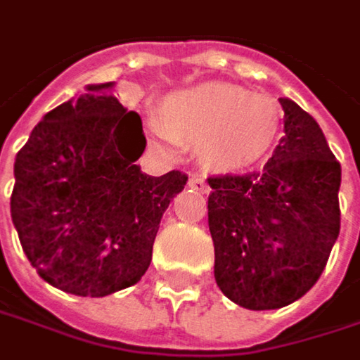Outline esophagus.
I'll return each mask as SVG.
<instances>
[{"instance_id":"1","label":"esophagus","mask_w":360,"mask_h":360,"mask_svg":"<svg viewBox=\"0 0 360 360\" xmlns=\"http://www.w3.org/2000/svg\"><path fill=\"white\" fill-rule=\"evenodd\" d=\"M189 187L199 191V193H210V185H207L205 177H201V175H193V177L189 179Z\"/></svg>"}]
</instances>
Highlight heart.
Wrapping results in <instances>:
<instances>
[{
	"mask_svg": "<svg viewBox=\"0 0 360 360\" xmlns=\"http://www.w3.org/2000/svg\"><path fill=\"white\" fill-rule=\"evenodd\" d=\"M159 117L147 120L150 143L177 157L197 145L201 163L215 171H243L264 163L282 133V110L266 94L205 82L167 94Z\"/></svg>",
	"mask_w": 360,
	"mask_h": 360,
	"instance_id": "obj_1",
	"label": "heart"
}]
</instances>
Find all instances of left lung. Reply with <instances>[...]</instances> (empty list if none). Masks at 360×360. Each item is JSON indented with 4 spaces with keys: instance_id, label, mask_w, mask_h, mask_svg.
<instances>
[{
    "instance_id": "1",
    "label": "left lung",
    "mask_w": 360,
    "mask_h": 360,
    "mask_svg": "<svg viewBox=\"0 0 360 360\" xmlns=\"http://www.w3.org/2000/svg\"><path fill=\"white\" fill-rule=\"evenodd\" d=\"M284 136L262 171L210 177L215 282L248 310H276L316 284L340 231V163L290 98Z\"/></svg>"
}]
</instances>
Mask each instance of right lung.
Here are the masks:
<instances>
[{
	"instance_id": "obj_1",
	"label": "right lung",
	"mask_w": 360,
	"mask_h": 360,
	"mask_svg": "<svg viewBox=\"0 0 360 360\" xmlns=\"http://www.w3.org/2000/svg\"><path fill=\"white\" fill-rule=\"evenodd\" d=\"M115 82L50 110L15 155L11 221L41 280L102 298L147 272L161 217L187 175L150 177L136 159L147 139Z\"/></svg>"
}]
</instances>
